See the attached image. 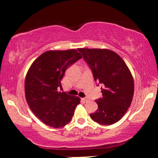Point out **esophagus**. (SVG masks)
<instances>
[{
    "label": "esophagus",
    "instance_id": "obj_1",
    "mask_svg": "<svg viewBox=\"0 0 158 158\" xmlns=\"http://www.w3.org/2000/svg\"><path fill=\"white\" fill-rule=\"evenodd\" d=\"M82 100H83L84 102H88V100H89L88 99V98H83V99H82Z\"/></svg>",
    "mask_w": 158,
    "mask_h": 158
}]
</instances>
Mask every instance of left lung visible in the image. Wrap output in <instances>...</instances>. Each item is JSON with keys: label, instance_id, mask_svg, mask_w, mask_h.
Returning <instances> with one entry per match:
<instances>
[{"label": "left lung", "instance_id": "left-lung-1", "mask_svg": "<svg viewBox=\"0 0 158 158\" xmlns=\"http://www.w3.org/2000/svg\"><path fill=\"white\" fill-rule=\"evenodd\" d=\"M78 51L92 70L95 81L102 85V97L95 100L98 108L90 118L103 125L117 123L133 97L134 81L129 68L119 55L110 50L79 48Z\"/></svg>", "mask_w": 158, "mask_h": 158}]
</instances>
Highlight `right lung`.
Returning <instances> with one entry per match:
<instances>
[{
  "label": "right lung",
  "instance_id": "add662e5",
  "mask_svg": "<svg viewBox=\"0 0 158 158\" xmlns=\"http://www.w3.org/2000/svg\"><path fill=\"white\" fill-rule=\"evenodd\" d=\"M82 56L76 50L49 51L34 61L27 73L25 93L30 108L45 125L55 128L70 122L78 97L59 92L65 70Z\"/></svg>",
  "mask_w": 158,
  "mask_h": 158
}]
</instances>
